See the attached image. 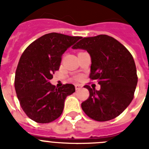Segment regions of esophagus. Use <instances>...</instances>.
Wrapping results in <instances>:
<instances>
[{
	"label": "esophagus",
	"instance_id": "34e87169",
	"mask_svg": "<svg viewBox=\"0 0 149 149\" xmlns=\"http://www.w3.org/2000/svg\"><path fill=\"white\" fill-rule=\"evenodd\" d=\"M82 87H83V86H82V85H80V84H76V85H75V88H76V90H77V91H79V90H80Z\"/></svg>",
	"mask_w": 149,
	"mask_h": 149
}]
</instances>
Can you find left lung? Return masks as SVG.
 I'll return each instance as SVG.
<instances>
[{"label":"left lung","mask_w":149,"mask_h":149,"mask_svg":"<svg viewBox=\"0 0 149 149\" xmlns=\"http://www.w3.org/2000/svg\"><path fill=\"white\" fill-rule=\"evenodd\" d=\"M72 49L86 50L90 54V78L100 85L99 91L84 86L90 97L82 103L83 111L97 121L120 115L132 101L138 84L132 54L118 40L106 35L84 38Z\"/></svg>","instance_id":"1"}]
</instances>
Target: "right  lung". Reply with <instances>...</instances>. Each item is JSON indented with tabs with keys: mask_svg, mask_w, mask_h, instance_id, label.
<instances>
[{
	"mask_svg": "<svg viewBox=\"0 0 149 149\" xmlns=\"http://www.w3.org/2000/svg\"><path fill=\"white\" fill-rule=\"evenodd\" d=\"M80 38L46 34L22 53L15 72V91L22 110L34 121L45 124L57 119L63 113L65 98L75 92L72 84L56 88L50 79L58 70L63 54Z\"/></svg>",
	"mask_w": 149,
	"mask_h": 149,
	"instance_id": "obj_1",
	"label": "right lung"
}]
</instances>
